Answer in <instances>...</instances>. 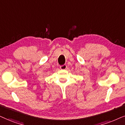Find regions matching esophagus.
Returning <instances> with one entry per match:
<instances>
[{
	"mask_svg": "<svg viewBox=\"0 0 125 125\" xmlns=\"http://www.w3.org/2000/svg\"><path fill=\"white\" fill-rule=\"evenodd\" d=\"M66 68H67V66L66 64H63V65L60 66V69L61 70H65L66 69Z\"/></svg>",
	"mask_w": 125,
	"mask_h": 125,
	"instance_id": "34e87169",
	"label": "esophagus"
}]
</instances>
